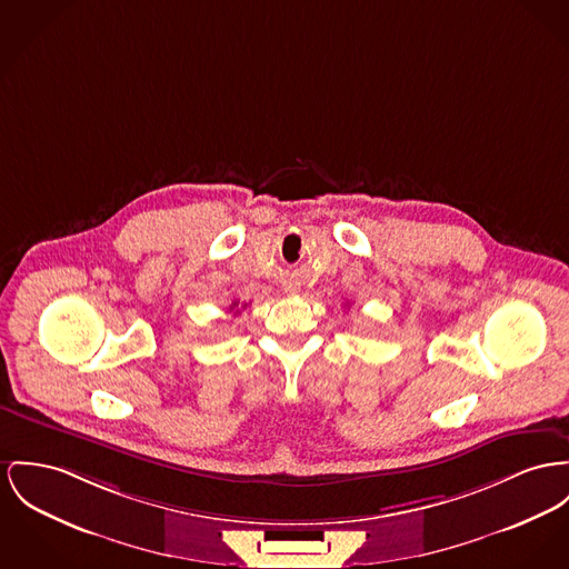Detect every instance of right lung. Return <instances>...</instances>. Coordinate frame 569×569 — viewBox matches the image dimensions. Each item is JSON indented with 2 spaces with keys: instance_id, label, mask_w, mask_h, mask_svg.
I'll return each mask as SVG.
<instances>
[{
  "instance_id": "obj_1",
  "label": "right lung",
  "mask_w": 569,
  "mask_h": 569,
  "mask_svg": "<svg viewBox=\"0 0 569 569\" xmlns=\"http://www.w3.org/2000/svg\"><path fill=\"white\" fill-rule=\"evenodd\" d=\"M234 306H237V303H232V306H230V308H234Z\"/></svg>"
}]
</instances>
